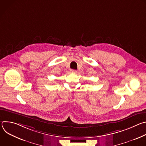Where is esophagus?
Listing matches in <instances>:
<instances>
[{
    "mask_svg": "<svg viewBox=\"0 0 146 146\" xmlns=\"http://www.w3.org/2000/svg\"><path fill=\"white\" fill-rule=\"evenodd\" d=\"M70 72H71L72 73H77V70H71Z\"/></svg>",
    "mask_w": 146,
    "mask_h": 146,
    "instance_id": "34e87169",
    "label": "esophagus"
}]
</instances>
